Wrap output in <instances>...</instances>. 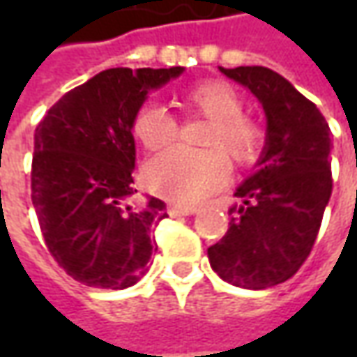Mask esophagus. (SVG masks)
I'll use <instances>...</instances> for the list:
<instances>
[{
    "label": "esophagus",
    "mask_w": 357,
    "mask_h": 357,
    "mask_svg": "<svg viewBox=\"0 0 357 357\" xmlns=\"http://www.w3.org/2000/svg\"><path fill=\"white\" fill-rule=\"evenodd\" d=\"M167 213L171 214V216H188V214L197 213V208L195 206H178V204H172V206L167 208Z\"/></svg>",
    "instance_id": "1"
}]
</instances>
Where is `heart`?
<instances>
[{"mask_svg": "<svg viewBox=\"0 0 357 357\" xmlns=\"http://www.w3.org/2000/svg\"><path fill=\"white\" fill-rule=\"evenodd\" d=\"M181 105L188 113L208 119L204 151L174 146L149 160L144 169L146 186L176 204H195L222 188L230 176L227 153L240 167L252 165L264 149V129L242 115L244 101L238 91L222 81H206L183 91ZM132 132L143 146L158 151L178 135V121L157 105L143 107L132 121Z\"/></svg>", "mask_w": 357, "mask_h": 357, "instance_id": "heart-1", "label": "heart"}]
</instances>
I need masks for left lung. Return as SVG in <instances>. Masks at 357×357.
Returning a JSON list of instances; mask_svg holds the SVG:
<instances>
[{
	"instance_id": "left-lung-1",
	"label": "left lung",
	"mask_w": 357,
	"mask_h": 357,
	"mask_svg": "<svg viewBox=\"0 0 357 357\" xmlns=\"http://www.w3.org/2000/svg\"><path fill=\"white\" fill-rule=\"evenodd\" d=\"M220 71L248 87L266 113L258 169L236 188L227 234L208 248L228 284L264 290L292 278L306 262L332 195L330 127L318 107L268 67Z\"/></svg>"
}]
</instances>
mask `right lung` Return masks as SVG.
Returning a JSON list of instances; mask_svg holds the SVG:
<instances>
[{
	"mask_svg": "<svg viewBox=\"0 0 357 357\" xmlns=\"http://www.w3.org/2000/svg\"><path fill=\"white\" fill-rule=\"evenodd\" d=\"M183 73L171 69L101 71L39 121L33 135L31 200L51 256L77 282L123 290L143 278L155 250L153 225L167 204H129L135 171L132 121L151 89Z\"/></svg>",
	"mask_w": 357,
	"mask_h": 357,
	"instance_id": "right-lung-1",
	"label": "right lung"
}]
</instances>
